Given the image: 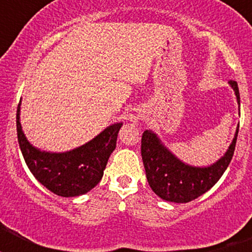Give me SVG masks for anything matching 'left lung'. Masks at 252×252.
<instances>
[{"mask_svg":"<svg viewBox=\"0 0 252 252\" xmlns=\"http://www.w3.org/2000/svg\"><path fill=\"white\" fill-rule=\"evenodd\" d=\"M240 104L237 82L230 81ZM239 128L227 153L208 168L189 166L164 148L158 136L151 131H144L141 137V157L145 166L149 186L160 198L175 203L190 202L217 183L227 166L230 165L236 148Z\"/></svg>","mask_w":252,"mask_h":252,"instance_id":"left-lung-1","label":"left lung"}]
</instances>
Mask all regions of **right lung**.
I'll list each match as a JSON object with an SVG mask.
<instances>
[{
  "instance_id": "add662e5",
  "label": "right lung",
  "mask_w": 252,
  "mask_h": 252,
  "mask_svg": "<svg viewBox=\"0 0 252 252\" xmlns=\"http://www.w3.org/2000/svg\"><path fill=\"white\" fill-rule=\"evenodd\" d=\"M122 124L111 125L86 145L66 153H45L31 145L20 124V103L16 113L17 140L26 165L44 187L60 197H77L99 183L116 148Z\"/></svg>"
}]
</instances>
